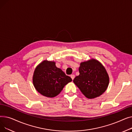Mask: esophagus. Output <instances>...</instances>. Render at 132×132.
Wrapping results in <instances>:
<instances>
[{
	"mask_svg": "<svg viewBox=\"0 0 132 132\" xmlns=\"http://www.w3.org/2000/svg\"><path fill=\"white\" fill-rule=\"evenodd\" d=\"M71 78H72V80H74V78H75V75H74V74L71 75Z\"/></svg>",
	"mask_w": 132,
	"mask_h": 132,
	"instance_id": "34e87169",
	"label": "esophagus"
}]
</instances>
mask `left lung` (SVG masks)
I'll use <instances>...</instances> for the list:
<instances>
[{
  "instance_id": "left-lung-1",
  "label": "left lung",
  "mask_w": 132,
  "mask_h": 132,
  "mask_svg": "<svg viewBox=\"0 0 132 132\" xmlns=\"http://www.w3.org/2000/svg\"><path fill=\"white\" fill-rule=\"evenodd\" d=\"M80 74L73 82L87 98L94 99L100 96L109 84L108 73L101 62L95 59L81 62L79 68Z\"/></svg>"
}]
</instances>
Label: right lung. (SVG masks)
<instances>
[{
    "label": "right lung",
    "mask_w": 132,
    "mask_h": 132,
    "mask_svg": "<svg viewBox=\"0 0 132 132\" xmlns=\"http://www.w3.org/2000/svg\"><path fill=\"white\" fill-rule=\"evenodd\" d=\"M72 79L60 68L55 66L54 61L45 60L35 69L32 76L33 85L36 90L47 97H54L61 92Z\"/></svg>",
    "instance_id": "1"
}]
</instances>
